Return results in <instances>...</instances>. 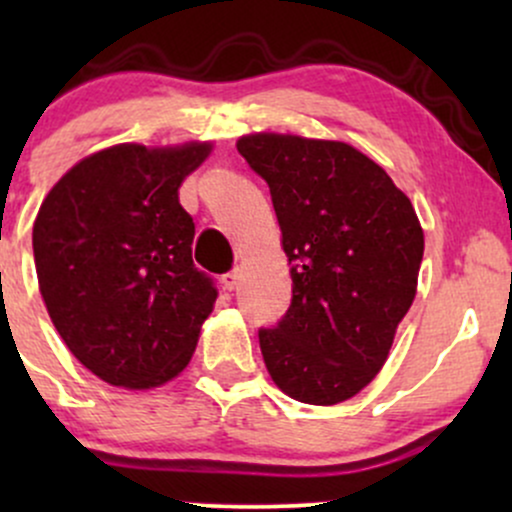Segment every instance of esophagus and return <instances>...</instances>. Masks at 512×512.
I'll list each match as a JSON object with an SVG mask.
<instances>
[{"instance_id":"obj_1","label":"esophagus","mask_w":512,"mask_h":512,"mask_svg":"<svg viewBox=\"0 0 512 512\" xmlns=\"http://www.w3.org/2000/svg\"><path fill=\"white\" fill-rule=\"evenodd\" d=\"M238 281H240V274L238 272H228V274L221 276V284H223V289H226V291H236L238 289Z\"/></svg>"}]
</instances>
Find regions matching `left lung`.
<instances>
[{
    "instance_id": "1",
    "label": "left lung",
    "mask_w": 512,
    "mask_h": 512,
    "mask_svg": "<svg viewBox=\"0 0 512 512\" xmlns=\"http://www.w3.org/2000/svg\"><path fill=\"white\" fill-rule=\"evenodd\" d=\"M238 151L272 192L291 308L260 330L264 366L303 404L346 402L380 373L419 284L424 228L409 197L346 142L255 132Z\"/></svg>"
}]
</instances>
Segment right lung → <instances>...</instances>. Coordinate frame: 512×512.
Returning <instances> with one entry per match:
<instances>
[{"label": "right lung", "instance_id": "1", "mask_svg": "<svg viewBox=\"0 0 512 512\" xmlns=\"http://www.w3.org/2000/svg\"><path fill=\"white\" fill-rule=\"evenodd\" d=\"M214 144H115L74 163L33 223L40 296L93 375L125 390L178 378L216 303L192 264L195 221L180 185Z\"/></svg>", "mask_w": 512, "mask_h": 512}]
</instances>
